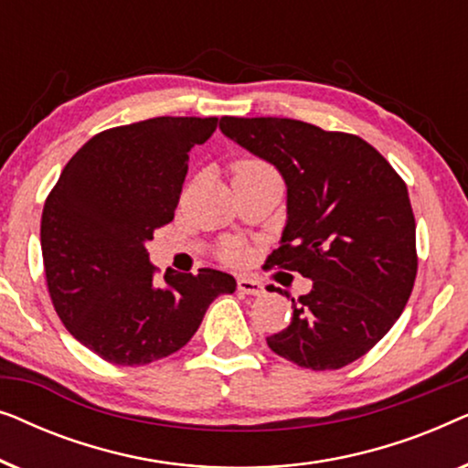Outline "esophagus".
<instances>
[{"instance_id": "34e87169", "label": "esophagus", "mask_w": 468, "mask_h": 468, "mask_svg": "<svg viewBox=\"0 0 468 468\" xmlns=\"http://www.w3.org/2000/svg\"><path fill=\"white\" fill-rule=\"evenodd\" d=\"M239 292L247 293V296H261L264 293V285L260 281L249 279V277H240L239 279Z\"/></svg>"}]
</instances>
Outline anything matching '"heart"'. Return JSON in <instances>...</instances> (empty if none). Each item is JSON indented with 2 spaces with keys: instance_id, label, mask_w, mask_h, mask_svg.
<instances>
[{
  "instance_id": "heart-1",
  "label": "heart",
  "mask_w": 468,
  "mask_h": 468,
  "mask_svg": "<svg viewBox=\"0 0 468 468\" xmlns=\"http://www.w3.org/2000/svg\"><path fill=\"white\" fill-rule=\"evenodd\" d=\"M234 181H239V178H253V176H268V175H277L274 168L271 164H266L264 159H258V157H245V159H239V162L234 164ZM223 258L228 261H236L242 260V251L239 247H228L226 251H223Z\"/></svg>"
}]
</instances>
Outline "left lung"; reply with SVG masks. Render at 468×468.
Returning <instances> with one entry per match:
<instances>
[{
    "label": "left lung",
    "instance_id": "8db88e82",
    "mask_svg": "<svg viewBox=\"0 0 468 468\" xmlns=\"http://www.w3.org/2000/svg\"><path fill=\"white\" fill-rule=\"evenodd\" d=\"M219 127L285 178L287 226L268 268L313 281L292 298V322L266 338L268 347L311 370L356 362L413 292L418 249L405 181L356 133L279 117H223Z\"/></svg>",
    "mask_w": 468,
    "mask_h": 468
}]
</instances>
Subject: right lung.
Wrapping results in <instances>:
<instances>
[{"instance_id": "right-lung-1", "label": "right lung", "mask_w": 468, "mask_h": 468, "mask_svg": "<svg viewBox=\"0 0 468 468\" xmlns=\"http://www.w3.org/2000/svg\"><path fill=\"white\" fill-rule=\"evenodd\" d=\"M217 117H155L95 133L44 202L40 242L48 296L69 335L101 360L143 367L200 328L232 274L200 268L157 279L146 240L175 219L189 151Z\"/></svg>"}]
</instances>
